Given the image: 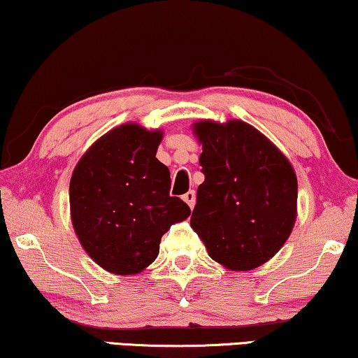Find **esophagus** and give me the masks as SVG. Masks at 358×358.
<instances>
[{"mask_svg": "<svg viewBox=\"0 0 358 358\" xmlns=\"http://www.w3.org/2000/svg\"><path fill=\"white\" fill-rule=\"evenodd\" d=\"M182 200H184L185 203L189 205L190 208H192L194 203H195V194H194V190H189L187 194H184V195H182Z\"/></svg>", "mask_w": 358, "mask_h": 358, "instance_id": "obj_1", "label": "esophagus"}]
</instances>
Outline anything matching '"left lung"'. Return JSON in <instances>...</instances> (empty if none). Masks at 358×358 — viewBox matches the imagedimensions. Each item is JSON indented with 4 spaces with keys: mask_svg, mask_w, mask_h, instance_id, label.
<instances>
[{
    "mask_svg": "<svg viewBox=\"0 0 358 358\" xmlns=\"http://www.w3.org/2000/svg\"><path fill=\"white\" fill-rule=\"evenodd\" d=\"M192 130L202 145L205 180L190 227L215 262L234 272L252 271L280 251L295 227V169L243 120H200Z\"/></svg>",
    "mask_w": 358,
    "mask_h": 358,
    "instance_id": "left-lung-1",
    "label": "left lung"
}]
</instances>
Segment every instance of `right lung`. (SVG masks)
Segmentation results:
<instances>
[{
  "label": "right lung",
  "instance_id": "1",
  "mask_svg": "<svg viewBox=\"0 0 358 358\" xmlns=\"http://www.w3.org/2000/svg\"><path fill=\"white\" fill-rule=\"evenodd\" d=\"M161 140L163 130L129 122L96 140L73 171V228L87 256L115 275L145 271L161 236L190 215L169 195V169L156 158Z\"/></svg>",
  "mask_w": 358,
  "mask_h": 358
}]
</instances>
